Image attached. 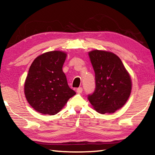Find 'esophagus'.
Returning a JSON list of instances; mask_svg holds the SVG:
<instances>
[{
	"label": "esophagus",
	"instance_id": "esophagus-1",
	"mask_svg": "<svg viewBox=\"0 0 155 155\" xmlns=\"http://www.w3.org/2000/svg\"><path fill=\"white\" fill-rule=\"evenodd\" d=\"M77 92L78 94H81L83 92V88L82 87H78L77 90Z\"/></svg>",
	"mask_w": 155,
	"mask_h": 155
}]
</instances>
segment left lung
<instances>
[{
  "label": "left lung",
  "instance_id": "obj_1",
  "mask_svg": "<svg viewBox=\"0 0 155 155\" xmlns=\"http://www.w3.org/2000/svg\"><path fill=\"white\" fill-rule=\"evenodd\" d=\"M96 87L87 98L100 114L114 113L124 106L131 91V79L118 57L111 52L91 51Z\"/></svg>",
  "mask_w": 155,
  "mask_h": 155
}]
</instances>
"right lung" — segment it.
I'll return each instance as SVG.
<instances>
[{
  "label": "right lung",
  "mask_w": 155,
  "mask_h": 155,
  "mask_svg": "<svg viewBox=\"0 0 155 155\" xmlns=\"http://www.w3.org/2000/svg\"><path fill=\"white\" fill-rule=\"evenodd\" d=\"M65 58L64 52L51 51L38 56L31 65L25 94L30 105L39 113L55 115L76 94L62 70Z\"/></svg>",
  "instance_id": "right-lung-1"
}]
</instances>
